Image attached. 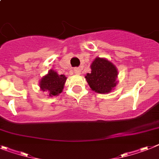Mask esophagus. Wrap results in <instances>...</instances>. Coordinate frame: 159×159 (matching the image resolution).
I'll return each instance as SVG.
<instances>
[{"label":"esophagus","instance_id":"34e87169","mask_svg":"<svg viewBox=\"0 0 159 159\" xmlns=\"http://www.w3.org/2000/svg\"><path fill=\"white\" fill-rule=\"evenodd\" d=\"M74 73H75L77 75H79V74H81V70H80V69H74Z\"/></svg>","mask_w":159,"mask_h":159}]
</instances>
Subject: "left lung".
Wrapping results in <instances>:
<instances>
[{"label":"left lung","mask_w":159,"mask_h":159,"mask_svg":"<svg viewBox=\"0 0 159 159\" xmlns=\"http://www.w3.org/2000/svg\"><path fill=\"white\" fill-rule=\"evenodd\" d=\"M91 72L85 77L93 91L108 94L118 84V69L106 58L96 57L90 65Z\"/></svg>","instance_id":"1"}]
</instances>
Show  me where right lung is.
Here are the masks:
<instances>
[{"label":"right lung","instance_id":"1","mask_svg":"<svg viewBox=\"0 0 159 159\" xmlns=\"http://www.w3.org/2000/svg\"><path fill=\"white\" fill-rule=\"evenodd\" d=\"M66 79L67 77L65 75H60L53 69H50L39 81V87L49 97L58 96L63 91Z\"/></svg>","mask_w":159,"mask_h":159}]
</instances>
